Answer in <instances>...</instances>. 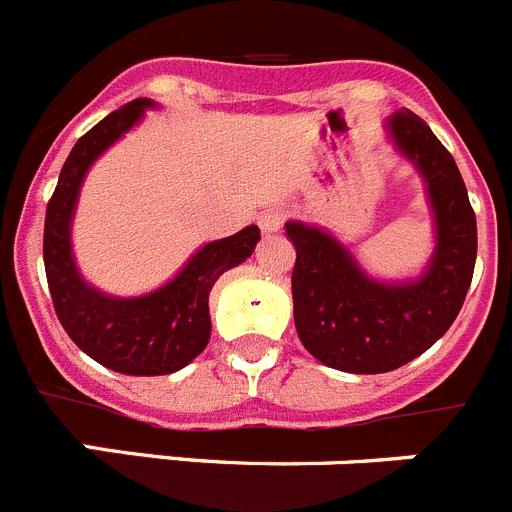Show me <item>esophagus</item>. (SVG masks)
Here are the masks:
<instances>
[{
    "instance_id": "obj_1",
    "label": "esophagus",
    "mask_w": 512,
    "mask_h": 512,
    "mask_svg": "<svg viewBox=\"0 0 512 512\" xmlns=\"http://www.w3.org/2000/svg\"><path fill=\"white\" fill-rule=\"evenodd\" d=\"M283 222H285V216H283V211H278V209L262 211L260 219H257V224H260V229L265 234L280 232V229H283Z\"/></svg>"
}]
</instances>
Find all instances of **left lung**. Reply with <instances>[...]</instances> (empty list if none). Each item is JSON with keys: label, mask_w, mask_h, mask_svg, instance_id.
I'll return each instance as SVG.
<instances>
[{"label": "left lung", "mask_w": 512, "mask_h": 512, "mask_svg": "<svg viewBox=\"0 0 512 512\" xmlns=\"http://www.w3.org/2000/svg\"><path fill=\"white\" fill-rule=\"evenodd\" d=\"M395 153L418 170L434 214V252L421 275L377 280L329 229L285 222L296 247L293 321L321 365L354 375L398 370L446 334L472 283L477 219L451 153L413 112L385 122Z\"/></svg>", "instance_id": "left-lung-1"}]
</instances>
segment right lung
Masks as SVG:
<instances>
[{
	"mask_svg": "<svg viewBox=\"0 0 512 512\" xmlns=\"http://www.w3.org/2000/svg\"><path fill=\"white\" fill-rule=\"evenodd\" d=\"M147 109H158V104L153 99L130 101L73 145L48 201L43 234L45 275L63 329L99 365L137 377L170 375L204 352L211 336V288L227 270L242 265L260 242L255 224L209 242L168 283L142 296H109L81 275L71 245L78 193L91 165L140 124Z\"/></svg>",
	"mask_w": 512,
	"mask_h": 512,
	"instance_id": "obj_1",
	"label": "right lung"
}]
</instances>
